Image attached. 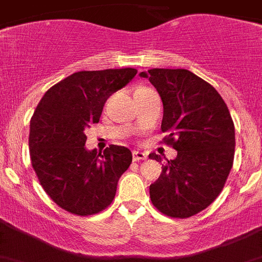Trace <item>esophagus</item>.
<instances>
[{
    "mask_svg": "<svg viewBox=\"0 0 262 262\" xmlns=\"http://www.w3.org/2000/svg\"><path fill=\"white\" fill-rule=\"evenodd\" d=\"M147 152H142V151H134L133 152V159L134 161H140V160H145L147 159Z\"/></svg>",
    "mask_w": 262,
    "mask_h": 262,
    "instance_id": "34e87169",
    "label": "esophagus"
}]
</instances>
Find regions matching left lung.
<instances>
[{
  "mask_svg": "<svg viewBox=\"0 0 262 262\" xmlns=\"http://www.w3.org/2000/svg\"><path fill=\"white\" fill-rule=\"evenodd\" d=\"M149 80L163 101L161 131L177 157L163 165L149 186L157 210L172 217H189L205 210L221 194L235 155V127L216 90L187 69L155 68L139 73ZM149 159L161 161L159 155Z\"/></svg>",
  "mask_w": 262,
  "mask_h": 262,
  "instance_id": "1",
  "label": "left lung"
}]
</instances>
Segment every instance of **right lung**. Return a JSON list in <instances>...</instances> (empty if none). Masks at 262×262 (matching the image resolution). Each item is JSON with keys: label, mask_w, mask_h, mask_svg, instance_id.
<instances>
[{"label": "right lung", "mask_w": 262, "mask_h": 262, "mask_svg": "<svg viewBox=\"0 0 262 262\" xmlns=\"http://www.w3.org/2000/svg\"><path fill=\"white\" fill-rule=\"evenodd\" d=\"M134 68L81 71L53 85L30 122L32 168L53 202L75 215L106 209L133 161L128 148L111 144L105 151L85 147V129L98 123L108 97L136 76Z\"/></svg>", "instance_id": "add662e5"}]
</instances>
